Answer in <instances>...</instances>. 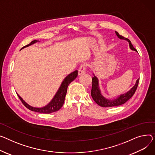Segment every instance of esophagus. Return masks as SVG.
<instances>
[{"mask_svg": "<svg viewBox=\"0 0 155 155\" xmlns=\"http://www.w3.org/2000/svg\"><path fill=\"white\" fill-rule=\"evenodd\" d=\"M87 66V63H83L80 65V66L78 68V75H79L84 74L85 73Z\"/></svg>", "mask_w": 155, "mask_h": 155, "instance_id": "34e87169", "label": "esophagus"}]
</instances>
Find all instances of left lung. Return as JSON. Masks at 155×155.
Returning a JSON list of instances; mask_svg holds the SVG:
<instances>
[{"label":"left lung","instance_id":"1","mask_svg":"<svg viewBox=\"0 0 155 155\" xmlns=\"http://www.w3.org/2000/svg\"><path fill=\"white\" fill-rule=\"evenodd\" d=\"M117 35L120 38V39H124L127 40L129 42L130 44V47L131 50H137L133 47L132 44L131 43V41L127 38H125L123 36L120 35L118 32H115ZM139 80L140 78H138L137 80L136 84L130 91H128L127 93L125 94L121 95L118 98L115 100H108L106 99L103 97L101 94L100 91L98 88V81L97 78L94 76L92 78V87H91V97L94 99V100L96 102V104H98L99 106L102 107H116V106H119L123 104H125V102H127L134 94L137 89L138 84H139Z\"/></svg>","mask_w":155,"mask_h":155}]
</instances>
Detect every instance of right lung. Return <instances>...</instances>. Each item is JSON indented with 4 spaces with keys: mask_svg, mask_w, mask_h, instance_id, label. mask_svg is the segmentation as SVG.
Instances as JSON below:
<instances>
[{
    "mask_svg": "<svg viewBox=\"0 0 155 155\" xmlns=\"http://www.w3.org/2000/svg\"><path fill=\"white\" fill-rule=\"evenodd\" d=\"M37 42H38V40H33L28 45H27L23 47L22 48V49L26 47H28L30 45L34 44V43ZM77 76H78V71L77 70H75L74 72L71 73L70 74H69L64 79L62 83H61L60 87L59 88L58 91L57 92L56 95H55V97H54L52 100H51L46 107H44L43 108H34V107H31L29 105H28L27 103H25V101H24L23 99L20 97L18 95H18L19 99L20 100V101H21L22 104H24V105L31 111H34L41 113H46V114H47V113H51L53 112H55V111H57L58 110H59L61 107H62V106L64 104L65 95L67 94L68 86L69 85V84L72 81H74L77 78Z\"/></svg>",
    "mask_w": 155,
    "mask_h": 155,
    "instance_id": "right-lung-1",
    "label": "right lung"
}]
</instances>
